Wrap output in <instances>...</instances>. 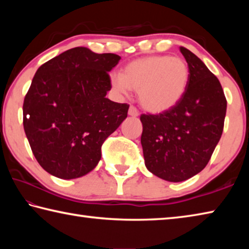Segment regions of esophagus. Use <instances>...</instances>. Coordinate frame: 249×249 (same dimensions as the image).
I'll use <instances>...</instances> for the list:
<instances>
[{
    "label": "esophagus",
    "instance_id": "esophagus-1",
    "mask_svg": "<svg viewBox=\"0 0 249 249\" xmlns=\"http://www.w3.org/2000/svg\"><path fill=\"white\" fill-rule=\"evenodd\" d=\"M128 115L133 116V117H136V116L140 115V112H138V109L136 107H133V105H130L129 109H128Z\"/></svg>",
    "mask_w": 249,
    "mask_h": 249
}]
</instances>
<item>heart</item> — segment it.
<instances>
[{
    "mask_svg": "<svg viewBox=\"0 0 249 249\" xmlns=\"http://www.w3.org/2000/svg\"><path fill=\"white\" fill-rule=\"evenodd\" d=\"M189 83V67L182 58L149 56L126 65L123 75H111L112 88L126 94L138 91V99L154 113L167 111L179 102Z\"/></svg>",
    "mask_w": 249,
    "mask_h": 249,
    "instance_id": "obj_1",
    "label": "heart"
}]
</instances>
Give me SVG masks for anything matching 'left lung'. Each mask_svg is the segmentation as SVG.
Returning a JSON list of instances; mask_svg holds the SVG:
<instances>
[{"label": "left lung", "instance_id": "left-lung-1", "mask_svg": "<svg viewBox=\"0 0 249 249\" xmlns=\"http://www.w3.org/2000/svg\"><path fill=\"white\" fill-rule=\"evenodd\" d=\"M189 67V83L174 107L142 114V146L151 174L180 182L208 165L222 136L226 98L218 79L190 50L180 47Z\"/></svg>", "mask_w": 249, "mask_h": 249}]
</instances>
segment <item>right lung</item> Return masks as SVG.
<instances>
[{
  "mask_svg": "<svg viewBox=\"0 0 249 249\" xmlns=\"http://www.w3.org/2000/svg\"><path fill=\"white\" fill-rule=\"evenodd\" d=\"M121 57L75 47L41 65L23 104L34 156L50 175L75 179L93 170L104 141L127 117L129 105L105 98Z\"/></svg>",
  "mask_w": 249,
  "mask_h": 249,
  "instance_id": "right-lung-1",
  "label": "right lung"
}]
</instances>
